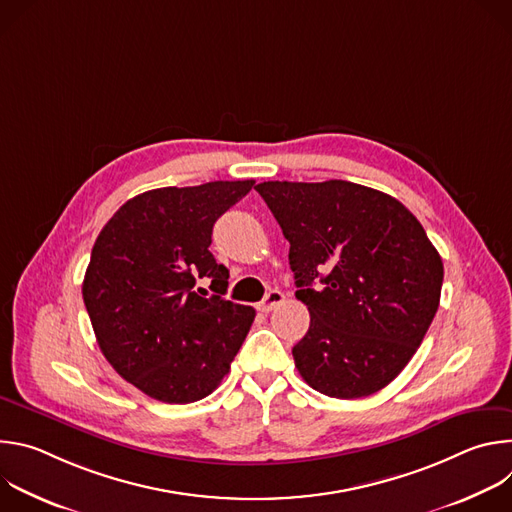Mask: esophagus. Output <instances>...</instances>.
I'll return each instance as SVG.
<instances>
[{
    "mask_svg": "<svg viewBox=\"0 0 512 512\" xmlns=\"http://www.w3.org/2000/svg\"><path fill=\"white\" fill-rule=\"evenodd\" d=\"M283 298H285V296L281 294L279 289H271L269 294L263 298V302L257 304V310L263 312V314H267V312H271L275 306H279V304L283 302Z\"/></svg>",
    "mask_w": 512,
    "mask_h": 512,
    "instance_id": "obj_1",
    "label": "esophagus"
}]
</instances>
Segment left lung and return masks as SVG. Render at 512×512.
Segmentation results:
<instances>
[{
    "mask_svg": "<svg viewBox=\"0 0 512 512\" xmlns=\"http://www.w3.org/2000/svg\"><path fill=\"white\" fill-rule=\"evenodd\" d=\"M255 190L289 241L296 298L310 312L291 350L302 379L338 399L381 391L407 367L440 306V253L385 192L346 180H275Z\"/></svg>",
    "mask_w": 512,
    "mask_h": 512,
    "instance_id": "left-lung-1",
    "label": "left lung"
}]
</instances>
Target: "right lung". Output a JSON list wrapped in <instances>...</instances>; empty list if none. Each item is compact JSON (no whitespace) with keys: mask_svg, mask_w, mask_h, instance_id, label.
<instances>
[{"mask_svg":"<svg viewBox=\"0 0 512 512\" xmlns=\"http://www.w3.org/2000/svg\"><path fill=\"white\" fill-rule=\"evenodd\" d=\"M255 180L158 188L127 200L99 233L83 300L111 367L164 403L210 395L255 320L225 300L229 269L208 251L216 218ZM200 278L215 296L202 299Z\"/></svg>","mask_w":512,"mask_h":512,"instance_id":"add662e5","label":"right lung"}]
</instances>
